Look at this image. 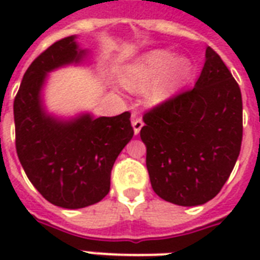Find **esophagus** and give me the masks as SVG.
<instances>
[{"label": "esophagus", "mask_w": 260, "mask_h": 260, "mask_svg": "<svg viewBox=\"0 0 260 260\" xmlns=\"http://www.w3.org/2000/svg\"><path fill=\"white\" fill-rule=\"evenodd\" d=\"M131 120H132V126H134L135 135H139V132H140V129H142V126L144 125V124H143V120L139 117L136 113H134L132 116H131Z\"/></svg>", "instance_id": "esophagus-1"}]
</instances>
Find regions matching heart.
<instances>
[{
	"instance_id": "b5f03b06",
	"label": "heart",
	"mask_w": 260,
	"mask_h": 260,
	"mask_svg": "<svg viewBox=\"0 0 260 260\" xmlns=\"http://www.w3.org/2000/svg\"><path fill=\"white\" fill-rule=\"evenodd\" d=\"M193 73L187 56H175L169 50H154L142 55L120 70V81L132 91H144L150 104H162L173 95Z\"/></svg>"
}]
</instances>
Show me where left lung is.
<instances>
[{"label":"left lung","instance_id":"8db88e82","mask_svg":"<svg viewBox=\"0 0 260 260\" xmlns=\"http://www.w3.org/2000/svg\"><path fill=\"white\" fill-rule=\"evenodd\" d=\"M140 138L151 186L165 201L197 206L210 201L234 170L243 138L238 82L210 47L193 89L148 113Z\"/></svg>","mask_w":260,"mask_h":260}]
</instances>
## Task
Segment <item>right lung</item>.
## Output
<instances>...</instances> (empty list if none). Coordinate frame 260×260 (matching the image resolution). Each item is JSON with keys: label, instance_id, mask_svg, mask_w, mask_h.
I'll return each mask as SVG.
<instances>
[{"label": "right lung", "instance_id": "obj_1", "mask_svg": "<svg viewBox=\"0 0 260 260\" xmlns=\"http://www.w3.org/2000/svg\"><path fill=\"white\" fill-rule=\"evenodd\" d=\"M89 60L75 35L54 43L28 67L14 98L20 163L39 193L64 209L86 208L109 193L112 167L134 136L129 112L114 117L83 112L66 118L47 110L43 91L48 74Z\"/></svg>", "mask_w": 260, "mask_h": 260}]
</instances>
